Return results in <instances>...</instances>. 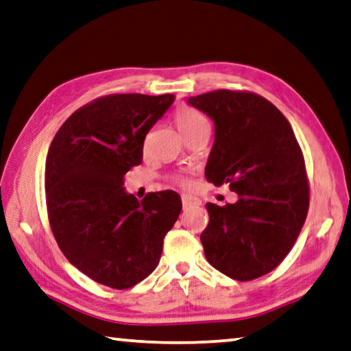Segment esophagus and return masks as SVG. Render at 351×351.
<instances>
[{"label": "esophagus", "mask_w": 351, "mask_h": 351, "mask_svg": "<svg viewBox=\"0 0 351 351\" xmlns=\"http://www.w3.org/2000/svg\"><path fill=\"white\" fill-rule=\"evenodd\" d=\"M181 199H182V206H184V208L196 207V206H199V204H201V199H199V197L192 196V195H182V196H181Z\"/></svg>", "instance_id": "esophagus-1"}]
</instances>
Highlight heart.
I'll use <instances>...</instances> for the list:
<instances>
[{
    "mask_svg": "<svg viewBox=\"0 0 351 351\" xmlns=\"http://www.w3.org/2000/svg\"><path fill=\"white\" fill-rule=\"evenodd\" d=\"M175 123H176L178 130L186 136L187 133L193 132L195 129H197V127L207 124V121L199 112H196L193 109H187V107H182V109L178 110L175 114ZM178 182H180L182 187L192 186V182H190L187 178H180Z\"/></svg>",
    "mask_w": 351,
    "mask_h": 351,
    "instance_id": "1",
    "label": "heart"
}]
</instances>
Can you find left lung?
<instances>
[{
	"instance_id": "8db88e82",
	"label": "left lung",
	"mask_w": 351,
	"mask_h": 351,
	"mask_svg": "<svg viewBox=\"0 0 351 351\" xmlns=\"http://www.w3.org/2000/svg\"><path fill=\"white\" fill-rule=\"evenodd\" d=\"M215 124L206 178L238 195L224 207L207 202L204 254L237 281L271 271L289 254L308 212L301 147L284 114L248 92L215 90L187 98Z\"/></svg>"
}]
</instances>
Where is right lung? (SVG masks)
Instances as JSON below:
<instances>
[{
	"label": "right lung",
	"mask_w": 351,
	"mask_h": 351,
	"mask_svg": "<svg viewBox=\"0 0 351 351\" xmlns=\"http://www.w3.org/2000/svg\"><path fill=\"white\" fill-rule=\"evenodd\" d=\"M175 95H109L70 114L46 158V202L61 252L80 271L130 289L156 269L181 213L173 190L138 201L123 181L141 164L144 139Z\"/></svg>",
	"instance_id": "obj_1"
}]
</instances>
